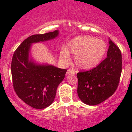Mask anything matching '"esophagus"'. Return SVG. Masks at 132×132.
I'll return each instance as SVG.
<instances>
[{
  "label": "esophagus",
  "mask_w": 132,
  "mask_h": 132,
  "mask_svg": "<svg viewBox=\"0 0 132 132\" xmlns=\"http://www.w3.org/2000/svg\"><path fill=\"white\" fill-rule=\"evenodd\" d=\"M74 74H75V71L71 69H69L67 71V72H66V76L69 75H74Z\"/></svg>",
  "instance_id": "1"
}]
</instances>
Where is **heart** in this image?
Instances as JSON below:
<instances>
[{
    "instance_id": "heart-1",
    "label": "heart",
    "mask_w": 132,
    "mask_h": 132,
    "mask_svg": "<svg viewBox=\"0 0 132 132\" xmlns=\"http://www.w3.org/2000/svg\"><path fill=\"white\" fill-rule=\"evenodd\" d=\"M106 51L105 43L101 40L89 36H79L68 43V50L63 48L60 52V60L63 63L70 60V52L75 55L76 66L81 69L95 67L104 57Z\"/></svg>"
}]
</instances>
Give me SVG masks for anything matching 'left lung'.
<instances>
[{"mask_svg":"<svg viewBox=\"0 0 132 132\" xmlns=\"http://www.w3.org/2000/svg\"><path fill=\"white\" fill-rule=\"evenodd\" d=\"M107 57L96 67L77 74L78 95L84 104L95 105L113 95L119 86L122 73V54L112 40Z\"/></svg>","mask_w":132,"mask_h":132,"instance_id":"left-lung-1","label":"left lung"}]
</instances>
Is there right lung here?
Segmentation results:
<instances>
[{
  "label": "right lung",
  "mask_w": 132,
  "mask_h": 132,
  "mask_svg": "<svg viewBox=\"0 0 132 132\" xmlns=\"http://www.w3.org/2000/svg\"><path fill=\"white\" fill-rule=\"evenodd\" d=\"M58 34V30H55L30 36L13 53L11 63L13 89L20 99L33 108L45 109L52 104L57 86L64 79L67 69L37 64L29 60L31 45L52 40Z\"/></svg>",
  "instance_id": "1"
}]
</instances>
